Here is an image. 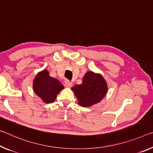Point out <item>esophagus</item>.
Masks as SVG:
<instances>
[{
    "mask_svg": "<svg viewBox=\"0 0 153 153\" xmlns=\"http://www.w3.org/2000/svg\"><path fill=\"white\" fill-rule=\"evenodd\" d=\"M65 86H66L67 87H69V88L72 86V82H71L69 80H67H67H65Z\"/></svg>",
    "mask_w": 153,
    "mask_h": 153,
    "instance_id": "obj_1",
    "label": "esophagus"
}]
</instances>
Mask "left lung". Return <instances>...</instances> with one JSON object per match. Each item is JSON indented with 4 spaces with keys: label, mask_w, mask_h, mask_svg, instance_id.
I'll return each mask as SVG.
<instances>
[{
    "label": "left lung",
    "mask_w": 153,
    "mask_h": 153,
    "mask_svg": "<svg viewBox=\"0 0 153 153\" xmlns=\"http://www.w3.org/2000/svg\"><path fill=\"white\" fill-rule=\"evenodd\" d=\"M82 107H90L102 100L108 92L107 83L101 74L88 71L82 83L71 88Z\"/></svg>",
    "instance_id": "8db88e82"
}]
</instances>
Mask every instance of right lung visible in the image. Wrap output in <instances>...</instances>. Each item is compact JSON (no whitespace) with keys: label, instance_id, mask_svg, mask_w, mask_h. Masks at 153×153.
<instances>
[{"label":"right lung","instance_id":"1","mask_svg":"<svg viewBox=\"0 0 153 153\" xmlns=\"http://www.w3.org/2000/svg\"><path fill=\"white\" fill-rule=\"evenodd\" d=\"M63 88V85L58 79L51 77L46 69L38 73L33 81L35 93L47 103L54 102L57 94Z\"/></svg>","mask_w":153,"mask_h":153}]
</instances>
